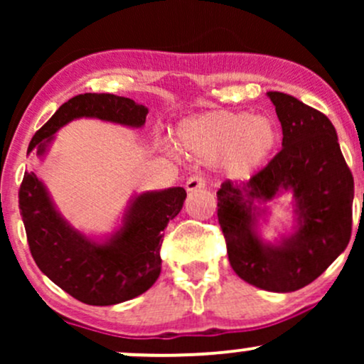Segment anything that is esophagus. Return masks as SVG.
Wrapping results in <instances>:
<instances>
[{
  "mask_svg": "<svg viewBox=\"0 0 364 364\" xmlns=\"http://www.w3.org/2000/svg\"><path fill=\"white\" fill-rule=\"evenodd\" d=\"M185 186H186V191L203 190V188L207 186V181H205V178L198 176V174H196V176H191V178L186 179V185Z\"/></svg>",
  "mask_w": 364,
  "mask_h": 364,
  "instance_id": "34e87169",
  "label": "esophagus"
}]
</instances>
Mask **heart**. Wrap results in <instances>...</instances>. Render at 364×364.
<instances>
[{"label":"heart","instance_id":"obj_1","mask_svg":"<svg viewBox=\"0 0 364 364\" xmlns=\"http://www.w3.org/2000/svg\"><path fill=\"white\" fill-rule=\"evenodd\" d=\"M281 140L277 123L265 114L210 111L178 124V147L203 164L220 166L231 178L245 179L269 161Z\"/></svg>","mask_w":364,"mask_h":364}]
</instances>
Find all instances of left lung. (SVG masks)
Returning a JSON list of instances; mask_svg holds the SVG:
<instances>
[{
  "mask_svg": "<svg viewBox=\"0 0 364 364\" xmlns=\"http://www.w3.org/2000/svg\"><path fill=\"white\" fill-rule=\"evenodd\" d=\"M267 95L281 121V152L243 185H220L217 217L232 270L255 287L291 292L315 281L348 246L354 179L323 112L282 92ZM286 191L295 198V231L267 244L257 235L259 205Z\"/></svg>",
  "mask_w": 364,
  "mask_h": 364,
  "instance_id": "8db88e82",
  "label": "left lung"
}]
</instances>
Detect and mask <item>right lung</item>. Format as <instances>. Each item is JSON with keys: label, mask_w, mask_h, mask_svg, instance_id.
<instances>
[{"label": "right lung", "mask_w": 364, "mask_h": 364, "mask_svg": "<svg viewBox=\"0 0 364 364\" xmlns=\"http://www.w3.org/2000/svg\"><path fill=\"white\" fill-rule=\"evenodd\" d=\"M147 112L141 104L114 94L75 95L32 136L27 154L36 150L44 157L54 133L73 119L95 118L141 128ZM185 198L181 186L133 196L121 228L104 241L87 237L66 223L32 171L23 174L18 207L28 248L41 272L78 301L109 306L144 294L157 281L162 231L179 214Z\"/></svg>", "instance_id": "1"}]
</instances>
